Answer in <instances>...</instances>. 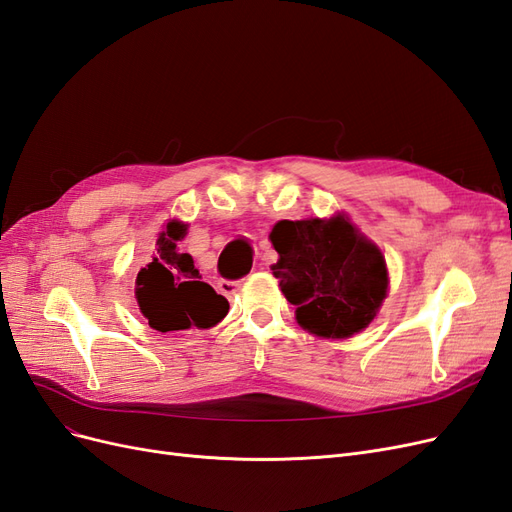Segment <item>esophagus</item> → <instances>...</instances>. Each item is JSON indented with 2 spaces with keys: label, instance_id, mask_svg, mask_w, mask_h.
I'll list each match as a JSON object with an SVG mask.
<instances>
[{
  "label": "esophagus",
  "instance_id": "esophagus-1",
  "mask_svg": "<svg viewBox=\"0 0 512 512\" xmlns=\"http://www.w3.org/2000/svg\"><path fill=\"white\" fill-rule=\"evenodd\" d=\"M241 288V282H232V280H220L218 282V290L224 294V297H235V294L239 292Z\"/></svg>",
  "mask_w": 512,
  "mask_h": 512
}]
</instances>
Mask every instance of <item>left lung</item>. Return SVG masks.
I'll return each mask as SVG.
<instances>
[{
    "label": "left lung",
    "instance_id": "left-lung-1",
    "mask_svg": "<svg viewBox=\"0 0 512 512\" xmlns=\"http://www.w3.org/2000/svg\"><path fill=\"white\" fill-rule=\"evenodd\" d=\"M269 239L280 254L273 275L305 331L346 339L367 329L389 290V269L380 247L346 215L282 220Z\"/></svg>",
    "mask_w": 512,
    "mask_h": 512
}]
</instances>
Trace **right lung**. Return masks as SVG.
Instances as JSON below:
<instances>
[{
  "mask_svg": "<svg viewBox=\"0 0 512 512\" xmlns=\"http://www.w3.org/2000/svg\"><path fill=\"white\" fill-rule=\"evenodd\" d=\"M188 224L170 220L156 241L153 262L136 275V301L149 327L160 333L215 327L228 314V301L207 282L179 241Z\"/></svg>",
  "mask_w": 512,
  "mask_h": 512,
  "instance_id": "add662e5",
  "label": "right lung"
}]
</instances>
